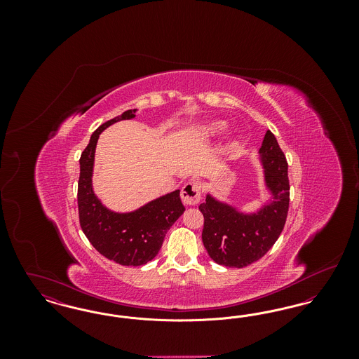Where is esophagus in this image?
I'll return each mask as SVG.
<instances>
[{
  "mask_svg": "<svg viewBox=\"0 0 359 359\" xmlns=\"http://www.w3.org/2000/svg\"><path fill=\"white\" fill-rule=\"evenodd\" d=\"M182 201L187 205H195L201 201V184L198 182H188L182 189Z\"/></svg>",
  "mask_w": 359,
  "mask_h": 359,
  "instance_id": "1",
  "label": "esophagus"
}]
</instances>
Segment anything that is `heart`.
I'll use <instances>...</instances> for the list:
<instances>
[{
  "instance_id": "b5f03b06",
  "label": "heart",
  "mask_w": 359,
  "mask_h": 359,
  "mask_svg": "<svg viewBox=\"0 0 359 359\" xmlns=\"http://www.w3.org/2000/svg\"><path fill=\"white\" fill-rule=\"evenodd\" d=\"M226 122L223 121H212V122H208L203 125L199 132H198V136L201 140H210V138H214V137L219 136L221 133L224 132L226 129ZM231 147H237V142H234Z\"/></svg>"
}]
</instances>
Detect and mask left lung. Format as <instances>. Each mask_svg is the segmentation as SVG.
<instances>
[{
  "mask_svg": "<svg viewBox=\"0 0 359 359\" xmlns=\"http://www.w3.org/2000/svg\"><path fill=\"white\" fill-rule=\"evenodd\" d=\"M265 186L272 199L257 212H242L207 194L199 205L205 217L202 241L211 259L229 268H245L272 248L280 237L290 208V180L285 154L273 133L266 132L258 151Z\"/></svg>",
  "mask_w": 359,
  "mask_h": 359,
  "instance_id": "left-lung-1",
  "label": "left lung"
}]
</instances>
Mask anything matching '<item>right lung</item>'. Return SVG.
<instances>
[{
  "label": "right lung",
  "instance_id": "add662e5",
  "mask_svg": "<svg viewBox=\"0 0 359 359\" xmlns=\"http://www.w3.org/2000/svg\"><path fill=\"white\" fill-rule=\"evenodd\" d=\"M136 109L102 123L82 152L78 182L79 222L90 243L102 255L125 266H140L157 256L167 231L184 212L180 189L163 195L132 212L106 208L93 191L94 154L100 135L110 125L136 117Z\"/></svg>",
  "mask_w": 359,
  "mask_h": 359
}]
</instances>
